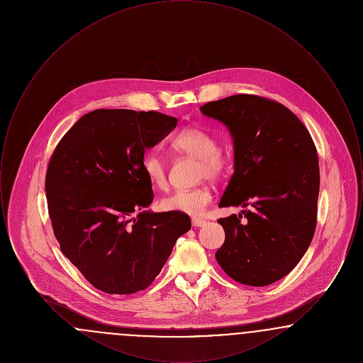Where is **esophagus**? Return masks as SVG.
Listing matches in <instances>:
<instances>
[{
    "mask_svg": "<svg viewBox=\"0 0 363 363\" xmlns=\"http://www.w3.org/2000/svg\"><path fill=\"white\" fill-rule=\"evenodd\" d=\"M207 222L204 219H200V218H193L191 219V225L193 227H203Z\"/></svg>",
    "mask_w": 363,
    "mask_h": 363,
    "instance_id": "obj_1",
    "label": "esophagus"
}]
</instances>
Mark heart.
Wrapping results in <instances>:
<instances>
[{
  "label": "heart",
  "instance_id": "b5f03b06",
  "mask_svg": "<svg viewBox=\"0 0 363 363\" xmlns=\"http://www.w3.org/2000/svg\"><path fill=\"white\" fill-rule=\"evenodd\" d=\"M172 148L177 154L197 160V177L200 179H219L228 167L230 159L218 148V140L203 128H186L172 140ZM143 172L152 186L163 189L167 185V167L163 156L155 150H148L141 160ZM212 199L207 186L194 189L175 190L160 199L159 208L167 212H182L200 215Z\"/></svg>",
  "mask_w": 363,
  "mask_h": 363
}]
</instances>
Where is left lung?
<instances>
[{
    "label": "left lung",
    "instance_id": "obj_1",
    "mask_svg": "<svg viewBox=\"0 0 363 363\" xmlns=\"http://www.w3.org/2000/svg\"><path fill=\"white\" fill-rule=\"evenodd\" d=\"M200 111L222 122L233 138L234 173L219 207H252L218 220L225 238L215 257L242 284L269 286L293 271L314 235L315 145L294 113L261 96L233 95Z\"/></svg>",
    "mask_w": 363,
    "mask_h": 363
}]
</instances>
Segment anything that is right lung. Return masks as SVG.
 Returning a JSON list of instances; mask_svg holds the SVG:
<instances>
[{
	"label": "right lung",
	"mask_w": 363,
	"mask_h": 363,
	"mask_svg": "<svg viewBox=\"0 0 363 363\" xmlns=\"http://www.w3.org/2000/svg\"><path fill=\"white\" fill-rule=\"evenodd\" d=\"M177 122L156 111L94 110L70 128L50 159L45 188L54 235L65 257L104 293L147 289L191 227L186 213L145 209L154 191L143 156Z\"/></svg>",
	"instance_id": "obj_1"
}]
</instances>
